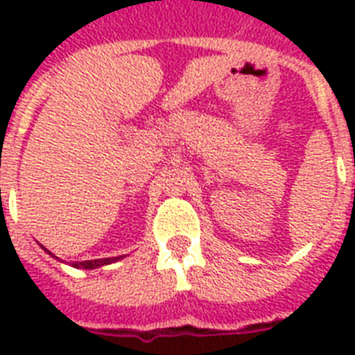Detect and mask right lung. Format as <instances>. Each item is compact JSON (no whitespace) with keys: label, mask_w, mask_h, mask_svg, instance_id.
I'll return each instance as SVG.
<instances>
[{"label":"right lung","mask_w":355,"mask_h":355,"mask_svg":"<svg viewBox=\"0 0 355 355\" xmlns=\"http://www.w3.org/2000/svg\"><path fill=\"white\" fill-rule=\"evenodd\" d=\"M47 252H49V250H47ZM119 258H121V256H119ZM119 258H103V259H86V261H75L73 267H80V269H97V267H103V265L112 263V261H116V259H119Z\"/></svg>","instance_id":"right-lung-1"}]
</instances>
